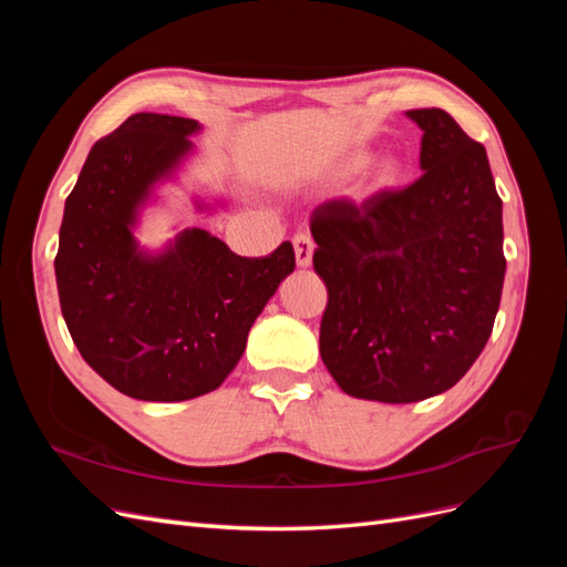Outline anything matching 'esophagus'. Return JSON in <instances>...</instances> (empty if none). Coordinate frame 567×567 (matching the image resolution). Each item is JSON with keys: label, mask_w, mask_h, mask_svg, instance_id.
I'll list each match as a JSON object with an SVG mask.
<instances>
[{"label": "esophagus", "mask_w": 567, "mask_h": 567, "mask_svg": "<svg viewBox=\"0 0 567 567\" xmlns=\"http://www.w3.org/2000/svg\"><path fill=\"white\" fill-rule=\"evenodd\" d=\"M293 248H296V262L298 267H310L312 265V252H315V241L310 234H296L293 236Z\"/></svg>", "instance_id": "1"}]
</instances>
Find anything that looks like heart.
<instances>
[{
    "instance_id": "b5f03b06",
    "label": "heart",
    "mask_w": 567,
    "mask_h": 567,
    "mask_svg": "<svg viewBox=\"0 0 567 567\" xmlns=\"http://www.w3.org/2000/svg\"><path fill=\"white\" fill-rule=\"evenodd\" d=\"M400 177V165L392 158H383L373 165V179L379 184H392Z\"/></svg>"
}]
</instances>
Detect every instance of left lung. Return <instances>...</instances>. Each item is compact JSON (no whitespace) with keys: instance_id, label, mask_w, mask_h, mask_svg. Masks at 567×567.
<instances>
[{"instance_id":"obj_1","label":"left lung","mask_w":567,"mask_h":567,"mask_svg":"<svg viewBox=\"0 0 567 567\" xmlns=\"http://www.w3.org/2000/svg\"><path fill=\"white\" fill-rule=\"evenodd\" d=\"M423 130V175L364 203L312 213L329 290L319 352L342 392L388 404L450 390L485 350L504 288V225L485 146L442 109Z\"/></svg>"}]
</instances>
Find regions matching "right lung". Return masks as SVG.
<instances>
[{"mask_svg":"<svg viewBox=\"0 0 567 567\" xmlns=\"http://www.w3.org/2000/svg\"><path fill=\"white\" fill-rule=\"evenodd\" d=\"M198 130L192 117L130 115L92 146L59 231L68 331L101 379L144 402L194 400L225 383L252 321L296 269L290 241L241 257L205 229H184L163 252L136 246V213Z\"/></svg>","mask_w":567,"mask_h":567,"instance_id":"add662e5","label":"right lung"}]
</instances>
